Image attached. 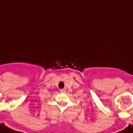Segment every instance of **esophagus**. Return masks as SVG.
Returning <instances> with one entry per match:
<instances>
[{"instance_id":"esophagus-1","label":"esophagus","mask_w":133,"mask_h":133,"mask_svg":"<svg viewBox=\"0 0 133 133\" xmlns=\"http://www.w3.org/2000/svg\"><path fill=\"white\" fill-rule=\"evenodd\" d=\"M65 91H66L65 90V89H61V90H60V92H63H63H65Z\"/></svg>"}]
</instances>
